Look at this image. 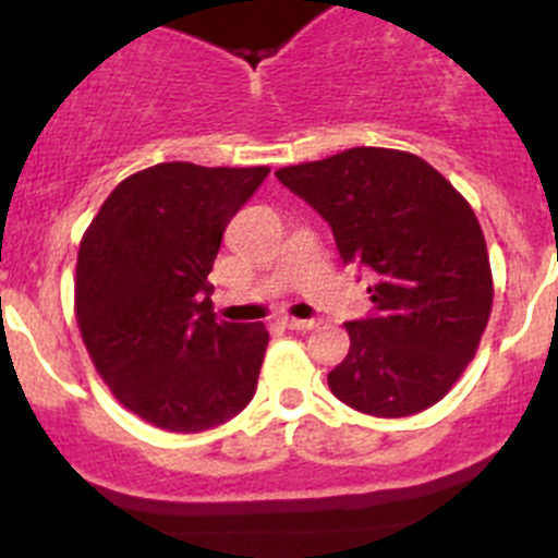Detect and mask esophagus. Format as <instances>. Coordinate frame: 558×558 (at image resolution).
I'll return each instance as SVG.
<instances>
[{"label": "esophagus", "instance_id": "1", "mask_svg": "<svg viewBox=\"0 0 558 558\" xmlns=\"http://www.w3.org/2000/svg\"><path fill=\"white\" fill-rule=\"evenodd\" d=\"M283 326H286V329L311 331V329H315V326H318V320H315V318H291V315H286Z\"/></svg>", "mask_w": 558, "mask_h": 558}]
</instances>
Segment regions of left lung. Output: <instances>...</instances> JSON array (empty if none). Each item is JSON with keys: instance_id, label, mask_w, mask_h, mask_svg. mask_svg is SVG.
<instances>
[{"instance_id": "8db88e82", "label": "left lung", "mask_w": 558, "mask_h": 558, "mask_svg": "<svg viewBox=\"0 0 558 558\" xmlns=\"http://www.w3.org/2000/svg\"><path fill=\"white\" fill-rule=\"evenodd\" d=\"M275 178L324 218L342 264L373 272L367 318L348 320V356L329 373L340 402L402 418L440 402L492 315L486 240L464 196L424 159L351 148Z\"/></svg>"}]
</instances>
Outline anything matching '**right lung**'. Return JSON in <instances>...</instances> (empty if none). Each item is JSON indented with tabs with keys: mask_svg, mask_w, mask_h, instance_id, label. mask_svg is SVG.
<instances>
[{
	"mask_svg": "<svg viewBox=\"0 0 558 558\" xmlns=\"http://www.w3.org/2000/svg\"><path fill=\"white\" fill-rule=\"evenodd\" d=\"M269 167L167 161L112 189L77 253L75 313L118 402L167 432H205L256 393L269 335L213 313L207 280Z\"/></svg>",
	"mask_w": 558,
	"mask_h": 558,
	"instance_id": "obj_1",
	"label": "right lung"
}]
</instances>
